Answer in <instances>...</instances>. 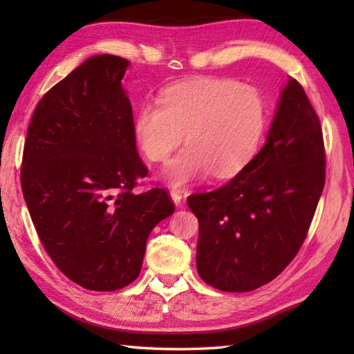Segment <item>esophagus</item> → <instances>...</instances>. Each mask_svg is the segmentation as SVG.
Returning <instances> with one entry per match:
<instances>
[{"label":"esophagus","mask_w":354,"mask_h":354,"mask_svg":"<svg viewBox=\"0 0 354 354\" xmlns=\"http://www.w3.org/2000/svg\"><path fill=\"white\" fill-rule=\"evenodd\" d=\"M170 196H171V201L175 203V205H176L178 207L183 206L184 196H183L181 192H179V190H171V192H170Z\"/></svg>","instance_id":"esophagus-1"}]
</instances>
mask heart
<instances>
[{
	"label": "heart",
	"mask_w": 354,
	"mask_h": 354,
	"mask_svg": "<svg viewBox=\"0 0 354 354\" xmlns=\"http://www.w3.org/2000/svg\"><path fill=\"white\" fill-rule=\"evenodd\" d=\"M266 109L253 87L223 77L175 84L159 95V104L143 103L134 117V137L143 156L164 162L183 142L187 145L164 167L162 179L184 187L242 169L256 151Z\"/></svg>",
	"instance_id": "1"
}]
</instances>
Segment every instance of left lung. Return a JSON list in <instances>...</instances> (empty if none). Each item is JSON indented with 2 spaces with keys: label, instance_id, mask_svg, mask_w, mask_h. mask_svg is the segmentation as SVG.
Listing matches in <instances>:
<instances>
[{
  "label": "left lung",
  "instance_id": "8db88e82",
  "mask_svg": "<svg viewBox=\"0 0 354 354\" xmlns=\"http://www.w3.org/2000/svg\"><path fill=\"white\" fill-rule=\"evenodd\" d=\"M323 187L320 120L289 77L261 151L223 187L187 198L200 225L201 279L225 292L270 283L301 248Z\"/></svg>",
  "mask_w": 354,
  "mask_h": 354
}]
</instances>
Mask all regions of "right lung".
Returning <instances> with one entry per match:
<instances>
[{
    "label": "right lung",
    "instance_id": "right-lung-1",
    "mask_svg": "<svg viewBox=\"0 0 354 354\" xmlns=\"http://www.w3.org/2000/svg\"><path fill=\"white\" fill-rule=\"evenodd\" d=\"M129 61L87 59L50 88L32 113L21 189L35 231L65 277L112 292L139 277L147 239L175 206L165 189L134 194L147 167L137 154Z\"/></svg>",
    "mask_w": 354,
    "mask_h": 354
}]
</instances>
